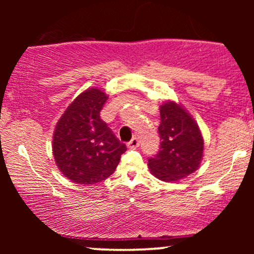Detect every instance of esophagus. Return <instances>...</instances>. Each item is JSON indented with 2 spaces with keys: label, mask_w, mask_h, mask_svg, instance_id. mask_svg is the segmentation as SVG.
<instances>
[{
  "label": "esophagus",
  "mask_w": 254,
  "mask_h": 254,
  "mask_svg": "<svg viewBox=\"0 0 254 254\" xmlns=\"http://www.w3.org/2000/svg\"><path fill=\"white\" fill-rule=\"evenodd\" d=\"M138 144H139L138 138H137V137H133V138L131 139L129 143H127V147H129V148H137V147H138Z\"/></svg>",
  "instance_id": "1"
}]
</instances>
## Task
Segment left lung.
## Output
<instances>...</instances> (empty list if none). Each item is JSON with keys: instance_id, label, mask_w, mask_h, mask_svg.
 Masks as SVG:
<instances>
[{"instance_id": "8db88e82", "label": "left lung", "mask_w": 254, "mask_h": 254, "mask_svg": "<svg viewBox=\"0 0 254 254\" xmlns=\"http://www.w3.org/2000/svg\"><path fill=\"white\" fill-rule=\"evenodd\" d=\"M160 150L148 159L154 177L177 182L197 171L203 157L204 141L194 119L174 101L160 106Z\"/></svg>"}]
</instances>
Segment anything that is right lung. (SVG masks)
<instances>
[{
  "instance_id": "right-lung-1",
  "label": "right lung",
  "mask_w": 254,
  "mask_h": 254,
  "mask_svg": "<svg viewBox=\"0 0 254 254\" xmlns=\"http://www.w3.org/2000/svg\"><path fill=\"white\" fill-rule=\"evenodd\" d=\"M106 100L101 89L84 90L69 105L55 129V161L63 176L76 184L88 185L107 179L127 150L100 118Z\"/></svg>"
}]
</instances>
